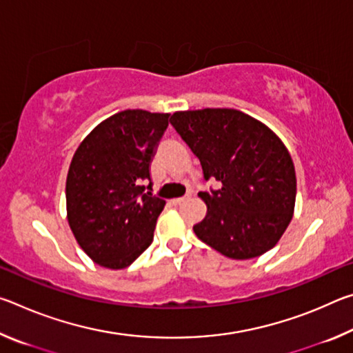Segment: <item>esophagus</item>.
Returning a JSON list of instances; mask_svg holds the SVG:
<instances>
[{
    "label": "esophagus",
    "mask_w": 353,
    "mask_h": 353,
    "mask_svg": "<svg viewBox=\"0 0 353 353\" xmlns=\"http://www.w3.org/2000/svg\"><path fill=\"white\" fill-rule=\"evenodd\" d=\"M190 199V196H183V198H176V199H171V204L172 205H181L183 202H187Z\"/></svg>",
    "instance_id": "34e87169"
}]
</instances>
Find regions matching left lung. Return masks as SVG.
<instances>
[{"instance_id":"8db88e82","label":"left lung","mask_w":353,"mask_h":353,"mask_svg":"<svg viewBox=\"0 0 353 353\" xmlns=\"http://www.w3.org/2000/svg\"><path fill=\"white\" fill-rule=\"evenodd\" d=\"M170 123L199 159L205 181L221 183L199 193L207 214L193 225L196 236L234 260L276 246L296 204L294 163L276 132L236 109L174 112Z\"/></svg>"}]
</instances>
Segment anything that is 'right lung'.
I'll return each instance as SVG.
<instances>
[{
	"instance_id": "right-lung-1",
	"label": "right lung",
	"mask_w": 353,
	"mask_h": 353,
	"mask_svg": "<svg viewBox=\"0 0 353 353\" xmlns=\"http://www.w3.org/2000/svg\"><path fill=\"white\" fill-rule=\"evenodd\" d=\"M170 113L123 110L101 121L71 159L67 219L77 244L99 266L128 268L152 243L165 201L145 193L154 149Z\"/></svg>"
}]
</instances>
